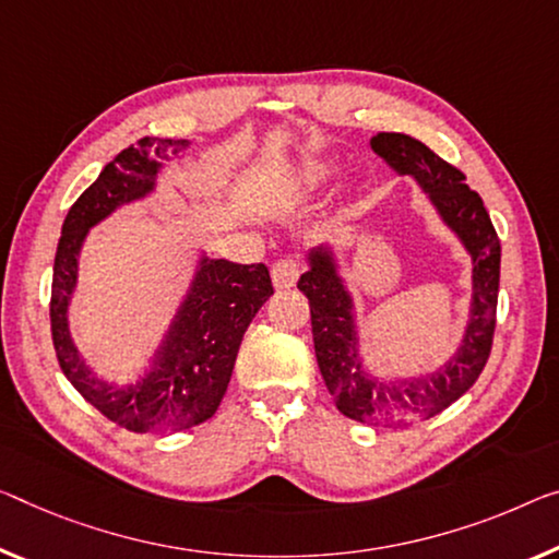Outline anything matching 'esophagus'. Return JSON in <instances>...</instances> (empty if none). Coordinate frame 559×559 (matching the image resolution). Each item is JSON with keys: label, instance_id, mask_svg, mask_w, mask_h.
<instances>
[{"label": "esophagus", "instance_id": "esophagus-1", "mask_svg": "<svg viewBox=\"0 0 559 559\" xmlns=\"http://www.w3.org/2000/svg\"><path fill=\"white\" fill-rule=\"evenodd\" d=\"M299 272H302V264L292 257H285V260H277L272 264V282L277 289H289L297 285Z\"/></svg>", "mask_w": 559, "mask_h": 559}]
</instances>
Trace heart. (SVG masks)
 I'll return each instance as SVG.
<instances>
[{"instance_id":"obj_1","label":"heart","mask_w":559,"mask_h":559,"mask_svg":"<svg viewBox=\"0 0 559 559\" xmlns=\"http://www.w3.org/2000/svg\"><path fill=\"white\" fill-rule=\"evenodd\" d=\"M340 175V165L332 159H309L307 165L297 171V190L305 194L320 192L322 187H328L334 177Z\"/></svg>"}]
</instances>
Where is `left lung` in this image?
Wrapping results in <instances>:
<instances>
[{
    "label": "left lung",
    "instance_id": "obj_1",
    "mask_svg": "<svg viewBox=\"0 0 559 559\" xmlns=\"http://www.w3.org/2000/svg\"><path fill=\"white\" fill-rule=\"evenodd\" d=\"M372 150L397 171L412 175L472 257V305L457 352L435 372L409 380L369 374L359 355L355 302L328 247L307 254L309 270L297 287L309 299L314 355L322 380L342 415L357 423L402 427L448 409L477 382L492 349L497 289H500V237L483 197L465 185V175L415 136L380 132Z\"/></svg>",
    "mask_w": 559,
    "mask_h": 559
}]
</instances>
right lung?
Segmentation results:
<instances>
[{"label": "right lung", "mask_w": 559, "mask_h": 559, "mask_svg": "<svg viewBox=\"0 0 559 559\" xmlns=\"http://www.w3.org/2000/svg\"><path fill=\"white\" fill-rule=\"evenodd\" d=\"M187 147V140L144 136L119 152L67 212L57 245L49 320L59 367L92 407L130 432H179L210 419L225 397L247 328L274 295L264 264L202 257L192 287L142 380H102L74 347L67 307L84 237L117 207L152 194L162 165Z\"/></svg>", "instance_id": "1"}]
</instances>
